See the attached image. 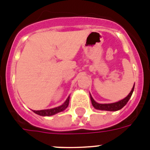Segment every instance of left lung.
Instances as JSON below:
<instances>
[{"label": "left lung", "instance_id": "1", "mask_svg": "<svg viewBox=\"0 0 150 150\" xmlns=\"http://www.w3.org/2000/svg\"><path fill=\"white\" fill-rule=\"evenodd\" d=\"M134 85L133 88H132V91L128 94V96L126 98H125L122 100H120V101L116 102V103H112V104H98L97 103L93 98L91 95H90V98H91V104L93 105V107H95L96 110H107V111H116L122 109L123 107H124L125 104L128 103V101L129 100V99L131 98L132 97V93L134 91Z\"/></svg>", "mask_w": 150, "mask_h": 150}]
</instances>
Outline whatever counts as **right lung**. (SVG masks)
I'll use <instances>...</instances> for the list:
<instances>
[{
    "instance_id": "obj_1",
    "label": "right lung",
    "mask_w": 150,
    "mask_h": 150,
    "mask_svg": "<svg viewBox=\"0 0 150 150\" xmlns=\"http://www.w3.org/2000/svg\"><path fill=\"white\" fill-rule=\"evenodd\" d=\"M69 100H70V96L67 98V100H65V102L62 105L59 106V107H55V108H52V109H49V110H34V112H35L36 114L40 115V116H52V115H55L56 113L59 112H62V111L64 110L68 107L69 104Z\"/></svg>"
}]
</instances>
